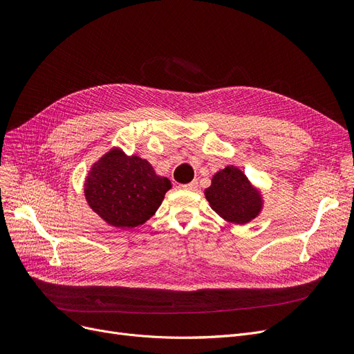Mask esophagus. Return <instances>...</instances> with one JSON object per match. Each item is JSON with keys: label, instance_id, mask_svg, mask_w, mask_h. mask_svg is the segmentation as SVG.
Listing matches in <instances>:
<instances>
[{"label": "esophagus", "instance_id": "esophagus-1", "mask_svg": "<svg viewBox=\"0 0 354 354\" xmlns=\"http://www.w3.org/2000/svg\"><path fill=\"white\" fill-rule=\"evenodd\" d=\"M180 187L181 189H186V190H196L197 189V181H192L189 184H181Z\"/></svg>", "mask_w": 354, "mask_h": 354}]
</instances>
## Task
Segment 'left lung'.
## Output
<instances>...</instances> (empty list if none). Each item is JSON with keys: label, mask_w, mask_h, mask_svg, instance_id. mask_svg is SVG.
<instances>
[{"label": "left lung", "mask_w": 354, "mask_h": 354, "mask_svg": "<svg viewBox=\"0 0 354 354\" xmlns=\"http://www.w3.org/2000/svg\"><path fill=\"white\" fill-rule=\"evenodd\" d=\"M205 196L218 216L236 225H245L255 218L263 205L261 192L233 165L213 176L212 186L205 190Z\"/></svg>", "instance_id": "8db88e82"}]
</instances>
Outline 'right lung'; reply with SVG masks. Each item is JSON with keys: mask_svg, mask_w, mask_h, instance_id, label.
Masks as SVG:
<instances>
[{"mask_svg": "<svg viewBox=\"0 0 354 354\" xmlns=\"http://www.w3.org/2000/svg\"><path fill=\"white\" fill-rule=\"evenodd\" d=\"M171 181L157 176L153 165L138 156L112 148L91 168L85 197L91 209L115 227L145 223L161 206Z\"/></svg>", "mask_w": 354, "mask_h": 354, "instance_id": "add662e5", "label": "right lung"}]
</instances>
